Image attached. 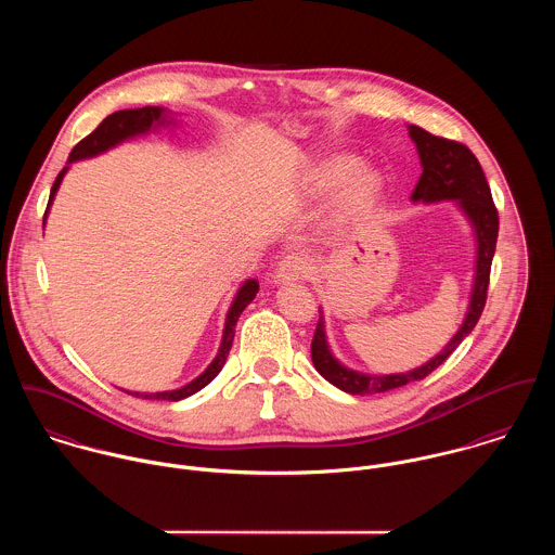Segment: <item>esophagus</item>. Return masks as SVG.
Instances as JSON below:
<instances>
[{
  "label": "esophagus",
  "instance_id": "34e87169",
  "mask_svg": "<svg viewBox=\"0 0 555 555\" xmlns=\"http://www.w3.org/2000/svg\"><path fill=\"white\" fill-rule=\"evenodd\" d=\"M310 262H308V258H304L301 254H286V256H282V260L278 262V280L280 282H297V280H304V278H308V273H310Z\"/></svg>",
  "mask_w": 555,
  "mask_h": 555
}]
</instances>
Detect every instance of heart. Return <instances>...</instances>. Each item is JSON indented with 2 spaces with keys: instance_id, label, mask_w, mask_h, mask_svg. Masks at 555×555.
<instances>
[{
  "instance_id": "b5f03b06",
  "label": "heart",
  "mask_w": 555,
  "mask_h": 555,
  "mask_svg": "<svg viewBox=\"0 0 555 555\" xmlns=\"http://www.w3.org/2000/svg\"><path fill=\"white\" fill-rule=\"evenodd\" d=\"M354 166L357 164L352 158L331 159V162L324 164V168L320 172V183L322 185H337L354 170ZM376 185H378V177L372 170H359L350 181V198L365 201L367 196L374 194Z\"/></svg>"
}]
</instances>
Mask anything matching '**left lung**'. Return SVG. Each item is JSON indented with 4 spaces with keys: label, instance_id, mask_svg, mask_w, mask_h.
I'll return each mask as SVG.
<instances>
[{
    "label": "left lung",
    "instance_id": "obj_1",
    "mask_svg": "<svg viewBox=\"0 0 555 555\" xmlns=\"http://www.w3.org/2000/svg\"><path fill=\"white\" fill-rule=\"evenodd\" d=\"M412 141L416 143L418 158L423 166V175L412 192V201L418 203H436V201H460V207L466 211L476 231V275L473 299L466 320L457 335L447 344V348L436 354L429 363L405 372V374H387V376H367L352 372L333 359L326 337H324V324L322 318L318 320L314 339H312V361L318 374L326 378L337 389L350 393V396H372V393H385L391 389H399L408 383L423 380L429 376L436 367H440L453 350L464 341V337L473 331L482 314L485 301H487V288H489V273H491V260L495 251L498 241V209L491 198L489 183L485 179V172L478 164L475 154L457 141H449L442 137H434L427 130L418 126L408 128Z\"/></svg>",
    "mask_w": 555,
    "mask_h": 555
}]
</instances>
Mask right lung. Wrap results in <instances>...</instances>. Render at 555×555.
Masks as SVG:
<instances>
[{
    "label": "right lung",
    "instance_id": "right-lung-1",
    "mask_svg": "<svg viewBox=\"0 0 555 555\" xmlns=\"http://www.w3.org/2000/svg\"><path fill=\"white\" fill-rule=\"evenodd\" d=\"M156 124H164V117H162V108L158 106H143V108H126V111H117L113 115H108L106 119H102V124L91 132L87 134L82 141H79L75 145V150L70 152V158L68 162H77V159L91 158V156H98L111 147H115L117 143L130 139V137H137V134H143V132H150ZM68 166L57 175L53 188H51V196H49V205L53 203V196L66 175ZM49 205H47V211H44V220H47V214H49ZM258 293V282L256 280H247L231 306L229 310V317H227V326H224V337H222V346L216 354V359L211 361V365L196 378L192 380L190 385L181 387V389H175V391H164V393H134L137 397H143V399H168V401H179L183 397L194 396L196 391H201L203 387H207L218 374L220 370L224 367L227 363V357L231 352V346H233V337H235V324H237L241 312L245 310V306L256 297Z\"/></svg>",
    "mask_w": 555,
    "mask_h": 555
}]
</instances>
